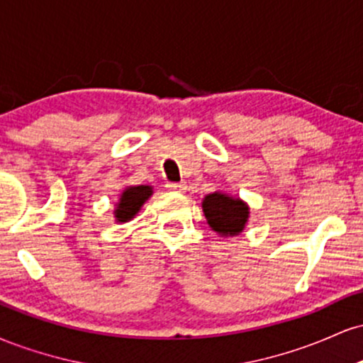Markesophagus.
<instances>
[{
	"label": "esophagus",
	"instance_id": "esophagus-1",
	"mask_svg": "<svg viewBox=\"0 0 363 363\" xmlns=\"http://www.w3.org/2000/svg\"><path fill=\"white\" fill-rule=\"evenodd\" d=\"M167 187L170 191H176V193H184L186 182H169Z\"/></svg>",
	"mask_w": 363,
	"mask_h": 363
}]
</instances>
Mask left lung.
Here are the masks:
<instances>
[{"label":"left lung","mask_w":363,"mask_h":363,"mask_svg":"<svg viewBox=\"0 0 363 363\" xmlns=\"http://www.w3.org/2000/svg\"><path fill=\"white\" fill-rule=\"evenodd\" d=\"M201 206L208 225L218 235H239L247 223L249 206L240 198L216 191V193L205 196Z\"/></svg>","instance_id":"obj_1"}]
</instances>
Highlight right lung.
Wrapping results in <instances>:
<instances>
[{
	"instance_id": "1",
	"label": "right lung",
	"mask_w": 363,
	"mask_h": 363,
	"mask_svg": "<svg viewBox=\"0 0 363 363\" xmlns=\"http://www.w3.org/2000/svg\"><path fill=\"white\" fill-rule=\"evenodd\" d=\"M153 194L152 186H129L121 193V198L116 205L114 216L118 222H129L141 210L145 201Z\"/></svg>"
}]
</instances>
